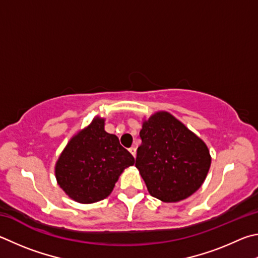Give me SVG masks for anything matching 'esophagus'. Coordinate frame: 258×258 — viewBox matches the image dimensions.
Masks as SVG:
<instances>
[{"instance_id":"34e87169","label":"esophagus","mask_w":258,"mask_h":258,"mask_svg":"<svg viewBox=\"0 0 258 258\" xmlns=\"http://www.w3.org/2000/svg\"><path fill=\"white\" fill-rule=\"evenodd\" d=\"M129 152H130V154H132L134 157H136V154H137L136 148H135V147H130V148H129Z\"/></svg>"}]
</instances>
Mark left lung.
I'll return each mask as SVG.
<instances>
[{
	"mask_svg": "<svg viewBox=\"0 0 258 258\" xmlns=\"http://www.w3.org/2000/svg\"><path fill=\"white\" fill-rule=\"evenodd\" d=\"M136 168L153 197L177 203L201 188L209 173V147L181 121L166 111L143 120Z\"/></svg>",
	"mask_w": 258,
	"mask_h": 258,
	"instance_id": "8db88e82",
	"label": "left lung"
}]
</instances>
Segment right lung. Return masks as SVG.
Returning a JSON list of instances; mask_svg holds the SVG:
<instances>
[{"label": "right lung", "mask_w": 258, "mask_h": 258, "mask_svg": "<svg viewBox=\"0 0 258 258\" xmlns=\"http://www.w3.org/2000/svg\"><path fill=\"white\" fill-rule=\"evenodd\" d=\"M105 119L95 116L68 142L55 163L60 188L80 204H93L110 196L124 169L135 159L115 135L104 129Z\"/></svg>", "instance_id": "add662e5"}]
</instances>
